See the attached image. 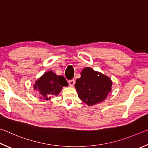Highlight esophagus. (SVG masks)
<instances>
[{"label": "esophagus", "instance_id": "obj_1", "mask_svg": "<svg viewBox=\"0 0 148 148\" xmlns=\"http://www.w3.org/2000/svg\"><path fill=\"white\" fill-rule=\"evenodd\" d=\"M68 83H69V85L70 86H73L75 84V80L74 79L70 80V81H69Z\"/></svg>", "mask_w": 148, "mask_h": 148}]
</instances>
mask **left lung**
<instances>
[{
    "instance_id": "obj_1",
    "label": "left lung",
    "mask_w": 148,
    "mask_h": 148,
    "mask_svg": "<svg viewBox=\"0 0 148 148\" xmlns=\"http://www.w3.org/2000/svg\"><path fill=\"white\" fill-rule=\"evenodd\" d=\"M75 84L80 99L90 106L104 101L111 91L112 81L99 72L86 67Z\"/></svg>"
}]
</instances>
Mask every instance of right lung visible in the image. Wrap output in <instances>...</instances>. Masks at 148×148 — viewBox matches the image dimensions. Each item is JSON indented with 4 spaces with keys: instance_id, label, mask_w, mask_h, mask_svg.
Here are the masks:
<instances>
[{
    "instance_id": "obj_1",
    "label": "right lung",
    "mask_w": 148,
    "mask_h": 148,
    "mask_svg": "<svg viewBox=\"0 0 148 148\" xmlns=\"http://www.w3.org/2000/svg\"><path fill=\"white\" fill-rule=\"evenodd\" d=\"M68 86L64 76L56 75L53 71L44 73L34 84V89L38 90L41 94V98L48 100L53 95H58L62 89V87Z\"/></svg>"
}]
</instances>
